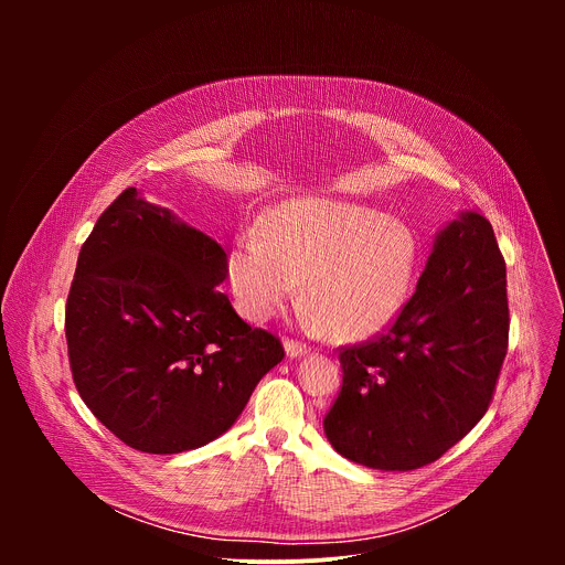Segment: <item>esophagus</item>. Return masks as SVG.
<instances>
[{"label":"esophagus","instance_id":"obj_1","mask_svg":"<svg viewBox=\"0 0 565 565\" xmlns=\"http://www.w3.org/2000/svg\"><path fill=\"white\" fill-rule=\"evenodd\" d=\"M284 349H286V355H288L290 360H297V358L308 355V349H306V347H301L299 342H286V344H284Z\"/></svg>","mask_w":565,"mask_h":565}]
</instances>
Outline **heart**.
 <instances>
[{
  "label": "heart",
  "instance_id": "b5f03b06",
  "mask_svg": "<svg viewBox=\"0 0 565 565\" xmlns=\"http://www.w3.org/2000/svg\"><path fill=\"white\" fill-rule=\"evenodd\" d=\"M420 266V241L405 223L329 196L273 205L259 236L238 238L227 284L241 317L262 324L299 284L308 321L338 344L384 333L405 310Z\"/></svg>",
  "mask_w": 565,
  "mask_h": 565
}]
</instances>
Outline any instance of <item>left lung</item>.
I'll return each instance as SVG.
<instances>
[{"label":"left lung","instance_id":"left-lung-1","mask_svg":"<svg viewBox=\"0 0 565 565\" xmlns=\"http://www.w3.org/2000/svg\"><path fill=\"white\" fill-rule=\"evenodd\" d=\"M505 262L490 221L458 212L436 232L414 297L377 340L340 353L342 391L324 418L351 462L412 471L486 416L508 353Z\"/></svg>","mask_w":565,"mask_h":565}]
</instances>
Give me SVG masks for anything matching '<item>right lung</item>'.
I'll use <instances>...</instances> for the list:
<instances>
[{"mask_svg":"<svg viewBox=\"0 0 565 565\" xmlns=\"http://www.w3.org/2000/svg\"><path fill=\"white\" fill-rule=\"evenodd\" d=\"M221 244L170 207L125 190L79 250L66 299L73 382L94 416L145 454L225 434L284 360L227 295Z\"/></svg>","mask_w":565,"mask_h":565,"instance_id":"add662e5","label":"right lung"}]
</instances>
